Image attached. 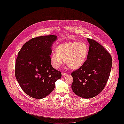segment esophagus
I'll return each mask as SVG.
<instances>
[{
  "instance_id": "obj_1",
  "label": "esophagus",
  "mask_w": 124,
  "mask_h": 124,
  "mask_svg": "<svg viewBox=\"0 0 124 124\" xmlns=\"http://www.w3.org/2000/svg\"><path fill=\"white\" fill-rule=\"evenodd\" d=\"M62 75L63 76H67L68 75V73H65V72H63L62 73Z\"/></svg>"
}]
</instances>
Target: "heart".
Listing matches in <instances>:
<instances>
[{
  "label": "heart",
  "mask_w": 124,
  "mask_h": 124,
  "mask_svg": "<svg viewBox=\"0 0 124 124\" xmlns=\"http://www.w3.org/2000/svg\"><path fill=\"white\" fill-rule=\"evenodd\" d=\"M56 53L50 55V61L53 68H59L65 62L71 69L79 68L85 63L88 51L87 45L84 42L69 41L59 45Z\"/></svg>",
  "instance_id": "heart-1"
}]
</instances>
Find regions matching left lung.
<instances>
[{
	"mask_svg": "<svg viewBox=\"0 0 124 124\" xmlns=\"http://www.w3.org/2000/svg\"><path fill=\"white\" fill-rule=\"evenodd\" d=\"M90 44L87 59L71 73V89L76 94L90 99L100 94L106 85L112 66L111 55L94 39H87Z\"/></svg>",
	"mask_w": 124,
	"mask_h": 124,
	"instance_id": "left-lung-1",
	"label": "left lung"
}]
</instances>
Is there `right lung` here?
<instances>
[{"label":"right lung","instance_id":"add662e5","mask_svg":"<svg viewBox=\"0 0 124 124\" xmlns=\"http://www.w3.org/2000/svg\"><path fill=\"white\" fill-rule=\"evenodd\" d=\"M56 35L32 38L25 43L18 53L15 77L21 88L30 97L41 99L49 94L60 79L61 72L51 65L52 46Z\"/></svg>","mask_w":124,"mask_h":124}]
</instances>
